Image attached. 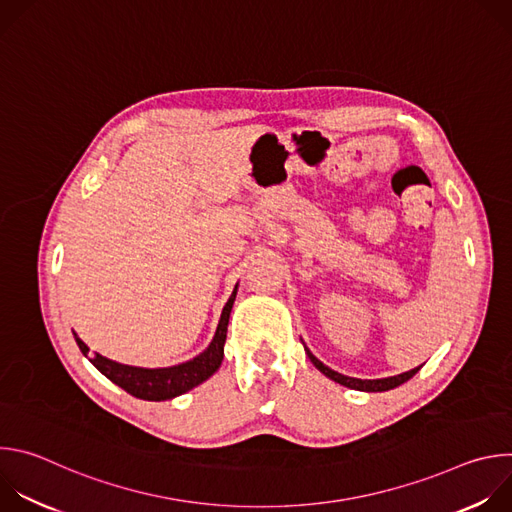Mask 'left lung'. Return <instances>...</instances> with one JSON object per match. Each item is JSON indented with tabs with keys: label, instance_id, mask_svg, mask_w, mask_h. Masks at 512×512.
<instances>
[{
	"label": "left lung",
	"instance_id": "left-lung-1",
	"mask_svg": "<svg viewBox=\"0 0 512 512\" xmlns=\"http://www.w3.org/2000/svg\"><path fill=\"white\" fill-rule=\"evenodd\" d=\"M304 348H306V346H304ZM306 354H308V358L312 360V364H314V367H316L322 375H326L328 379H332V381L338 383V385H344V387L354 389V391H364V393H383V391H391V389H395V387L407 383V381L421 369V367H415V369H411V371H407V373H401V375H395V377H387V379H354V377H346V375H340V373L328 369L326 364L320 362L308 348H306Z\"/></svg>",
	"mask_w": 512,
	"mask_h": 512
}]
</instances>
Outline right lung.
<instances>
[{"label":"right lung","instance_id":"obj_1","mask_svg":"<svg viewBox=\"0 0 512 512\" xmlns=\"http://www.w3.org/2000/svg\"><path fill=\"white\" fill-rule=\"evenodd\" d=\"M237 287L235 285L233 294L229 302L223 308L221 320H218L214 338L210 344L194 358L174 364V367H162V369H143V367H131V364H121L115 362L107 356H101L95 352L89 360L93 362V367L105 375L111 383L127 391L129 395L143 399V401H168L174 397H180L188 393L190 389L198 387L206 379H210L218 367H221L223 356H225V340H227V326H229V316L237 298ZM75 340L81 348V352L87 356L89 346L75 334Z\"/></svg>","mask_w":512,"mask_h":512}]
</instances>
